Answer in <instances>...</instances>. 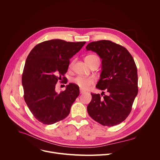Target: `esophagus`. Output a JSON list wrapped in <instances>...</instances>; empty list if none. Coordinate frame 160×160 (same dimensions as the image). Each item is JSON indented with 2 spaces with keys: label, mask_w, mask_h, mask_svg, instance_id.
I'll return each mask as SVG.
<instances>
[{
  "label": "esophagus",
  "mask_w": 160,
  "mask_h": 160,
  "mask_svg": "<svg viewBox=\"0 0 160 160\" xmlns=\"http://www.w3.org/2000/svg\"><path fill=\"white\" fill-rule=\"evenodd\" d=\"M84 93V91H83V90H82V89H80V94H82V93Z\"/></svg>",
  "instance_id": "34e87169"
}]
</instances>
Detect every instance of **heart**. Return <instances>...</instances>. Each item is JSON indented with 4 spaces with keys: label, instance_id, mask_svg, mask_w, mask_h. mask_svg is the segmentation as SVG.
I'll use <instances>...</instances> for the list:
<instances>
[{
    "label": "heart",
    "instance_id": "heart-1",
    "mask_svg": "<svg viewBox=\"0 0 160 160\" xmlns=\"http://www.w3.org/2000/svg\"><path fill=\"white\" fill-rule=\"evenodd\" d=\"M97 58L95 55H88L85 58V61L88 63V65L89 64V63L93 60L94 58ZM73 82L76 85L78 86L81 89L83 90H87L90 88V87L94 84V80L91 78H84L78 77L75 78L73 80Z\"/></svg>",
    "mask_w": 160,
    "mask_h": 160
}]
</instances>
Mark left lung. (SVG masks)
I'll list each match as a JSON object with an SVG mask.
<instances>
[{
	"instance_id": "obj_1",
	"label": "left lung",
	"mask_w": 160,
	"mask_h": 160,
	"mask_svg": "<svg viewBox=\"0 0 160 160\" xmlns=\"http://www.w3.org/2000/svg\"><path fill=\"white\" fill-rule=\"evenodd\" d=\"M86 48L102 59V72L96 88L108 92L107 95L101 94L102 97L91 93L88 112L103 126L119 124L130 114L138 93L135 62L127 48L109 40L91 42Z\"/></svg>"
}]
</instances>
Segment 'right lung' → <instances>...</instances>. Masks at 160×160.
Instances as JSON below:
<instances>
[{
	"instance_id": "right-lung-1",
	"label": "right lung",
	"mask_w": 160,
	"mask_h": 160,
	"mask_svg": "<svg viewBox=\"0 0 160 160\" xmlns=\"http://www.w3.org/2000/svg\"><path fill=\"white\" fill-rule=\"evenodd\" d=\"M86 42H67L62 39L38 44L28 54L22 76L24 98L35 118L52 124L67 117L79 94V88L70 83L58 93L56 84L67 72L69 60Z\"/></svg>"
}]
</instances>
